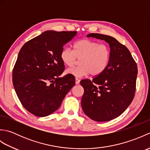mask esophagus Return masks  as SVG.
<instances>
[{
	"label": "esophagus",
	"instance_id": "obj_1",
	"mask_svg": "<svg viewBox=\"0 0 150 150\" xmlns=\"http://www.w3.org/2000/svg\"><path fill=\"white\" fill-rule=\"evenodd\" d=\"M79 83H80V80L78 78H76L75 79V84H79Z\"/></svg>",
	"mask_w": 150,
	"mask_h": 150
}]
</instances>
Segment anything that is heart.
<instances>
[{
	"label": "heart",
	"instance_id": "heart-1",
	"mask_svg": "<svg viewBox=\"0 0 150 150\" xmlns=\"http://www.w3.org/2000/svg\"><path fill=\"white\" fill-rule=\"evenodd\" d=\"M111 50L106 44L83 39L73 44V50L64 47L60 53V59L64 64L72 67L79 59V65L66 70V73L81 78L88 74L97 76L103 73L110 62Z\"/></svg>",
	"mask_w": 150,
	"mask_h": 150
}]
</instances>
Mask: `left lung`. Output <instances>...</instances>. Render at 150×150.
<instances>
[{
  "label": "left lung",
  "instance_id": "8db88e82",
  "mask_svg": "<svg viewBox=\"0 0 150 150\" xmlns=\"http://www.w3.org/2000/svg\"><path fill=\"white\" fill-rule=\"evenodd\" d=\"M87 37L104 40L109 44L111 57L103 73L92 81H81L84 90L82 108L92 120L109 121L120 115L134 98L137 66L128 49L115 38L99 33L88 34Z\"/></svg>",
  "mask_w": 150,
  "mask_h": 150
}]
</instances>
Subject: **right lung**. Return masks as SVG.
I'll return each mask as SVG.
<instances>
[{
  "label": "right lung",
  "instance_id": "add662e5",
  "mask_svg": "<svg viewBox=\"0 0 150 150\" xmlns=\"http://www.w3.org/2000/svg\"><path fill=\"white\" fill-rule=\"evenodd\" d=\"M76 34L46 31L28 41L19 52L13 84L22 106L34 115L46 117L55 111L74 86L73 76H59L65 68L60 53Z\"/></svg>",
  "mask_w": 150,
  "mask_h": 150
}]
</instances>
